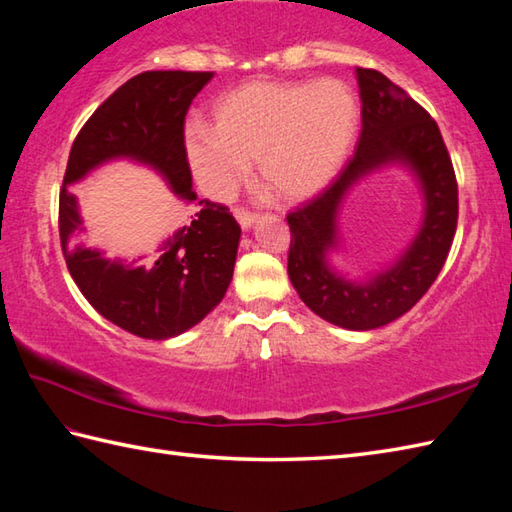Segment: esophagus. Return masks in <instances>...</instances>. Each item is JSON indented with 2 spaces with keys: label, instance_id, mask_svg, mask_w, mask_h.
<instances>
[{
  "label": "esophagus",
  "instance_id": "esophagus-1",
  "mask_svg": "<svg viewBox=\"0 0 512 512\" xmlns=\"http://www.w3.org/2000/svg\"><path fill=\"white\" fill-rule=\"evenodd\" d=\"M235 217H237V222H239V226L244 228V231H248V228L257 222V215L250 213V211H244V209H237Z\"/></svg>",
  "mask_w": 512,
  "mask_h": 512
}]
</instances>
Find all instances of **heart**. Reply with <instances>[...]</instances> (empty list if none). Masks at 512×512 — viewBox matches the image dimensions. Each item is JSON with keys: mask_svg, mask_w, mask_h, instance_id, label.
I'll return each mask as SVG.
<instances>
[{"mask_svg": "<svg viewBox=\"0 0 512 512\" xmlns=\"http://www.w3.org/2000/svg\"><path fill=\"white\" fill-rule=\"evenodd\" d=\"M358 123V99L345 81H253L215 105L213 127L189 125L184 147L195 178L215 198L233 193L255 160L259 187L292 204L334 180Z\"/></svg>", "mask_w": 512, "mask_h": 512, "instance_id": "heart-1", "label": "heart"}]
</instances>
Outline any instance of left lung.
<instances>
[{"instance_id":"obj_1","label":"left lung","mask_w":512,"mask_h":512,"mask_svg":"<svg viewBox=\"0 0 512 512\" xmlns=\"http://www.w3.org/2000/svg\"><path fill=\"white\" fill-rule=\"evenodd\" d=\"M361 138L328 189L288 213V277L306 306L345 330H376L409 312L447 262L458 226V182L436 121L385 74L356 68ZM383 166H405L417 178L423 224L394 265L367 280H347L329 264L340 247L338 211L354 183Z\"/></svg>"}]
</instances>
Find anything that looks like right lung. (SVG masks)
<instances>
[{
	"label": "right lung",
	"instance_id": "obj_1",
	"mask_svg": "<svg viewBox=\"0 0 512 512\" xmlns=\"http://www.w3.org/2000/svg\"><path fill=\"white\" fill-rule=\"evenodd\" d=\"M213 72L151 70L121 85L76 136L59 195V235L74 284L92 308L140 339L167 341L198 325L226 295L242 228L224 204L200 200L147 266L105 257L79 242V202L68 191L112 160L154 169L184 202H195L184 116Z\"/></svg>",
	"mask_w": 512,
	"mask_h": 512
}]
</instances>
